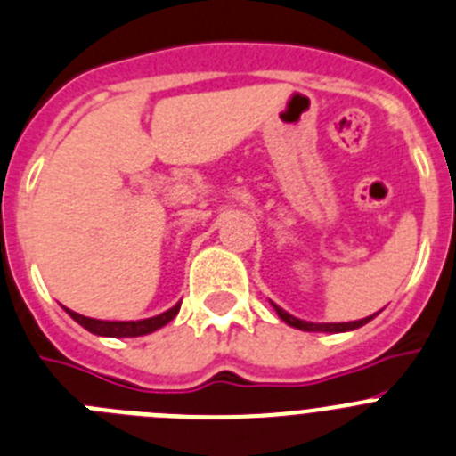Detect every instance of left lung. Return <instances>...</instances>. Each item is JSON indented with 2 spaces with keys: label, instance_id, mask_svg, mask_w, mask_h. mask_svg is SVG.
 Listing matches in <instances>:
<instances>
[{
  "label": "left lung",
  "instance_id": "1",
  "mask_svg": "<svg viewBox=\"0 0 456 456\" xmlns=\"http://www.w3.org/2000/svg\"><path fill=\"white\" fill-rule=\"evenodd\" d=\"M273 308H276L278 317L285 322V324L294 326V329H301V331H320V333H345V331H354V329H358V326L368 324L370 320H374L377 317V313L370 317H363V320H356V322H340V324H315V322H304V320H297L294 315H289V313H285L283 308H278L276 304H272Z\"/></svg>",
  "mask_w": 456,
  "mask_h": 456
}]
</instances>
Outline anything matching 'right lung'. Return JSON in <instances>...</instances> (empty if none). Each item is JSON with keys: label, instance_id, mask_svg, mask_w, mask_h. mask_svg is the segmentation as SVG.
Here are the masks:
<instances>
[{"label": "right lung", "instance_id": "right-lung-1", "mask_svg": "<svg viewBox=\"0 0 456 456\" xmlns=\"http://www.w3.org/2000/svg\"><path fill=\"white\" fill-rule=\"evenodd\" d=\"M180 304H175L173 308H168L167 313L157 317H148V320H136V322H104V320H93V317H84L75 310L66 308L68 315L72 320L82 324L86 331L95 333V336H107V338H136V336H146V333L157 331V329H162L167 326L173 317L178 315Z\"/></svg>", "mask_w": 456, "mask_h": 456}]
</instances>
